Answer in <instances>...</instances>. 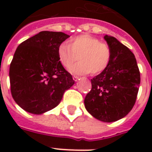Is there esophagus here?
I'll return each instance as SVG.
<instances>
[{
	"instance_id": "obj_1",
	"label": "esophagus",
	"mask_w": 152,
	"mask_h": 152,
	"mask_svg": "<svg viewBox=\"0 0 152 152\" xmlns=\"http://www.w3.org/2000/svg\"><path fill=\"white\" fill-rule=\"evenodd\" d=\"M73 80H74L75 81H78V80H80V77H79V76H73Z\"/></svg>"
}]
</instances>
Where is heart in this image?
<instances>
[{"mask_svg":"<svg viewBox=\"0 0 152 152\" xmlns=\"http://www.w3.org/2000/svg\"><path fill=\"white\" fill-rule=\"evenodd\" d=\"M80 62L70 68V72L76 75L91 72L97 75L107 67L111 60V50L98 38L85 34L72 38L69 45L62 43L58 48V58L61 65L69 68L77 60Z\"/></svg>","mask_w":152,"mask_h":152,"instance_id":"obj_1","label":"heart"}]
</instances>
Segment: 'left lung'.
I'll return each instance as SVG.
<instances>
[{"label": "left lung", "instance_id": "1", "mask_svg": "<svg viewBox=\"0 0 152 152\" xmlns=\"http://www.w3.org/2000/svg\"><path fill=\"white\" fill-rule=\"evenodd\" d=\"M111 60L102 72L91 79L85 99L87 112L102 122H114L130 112L137 99L140 72L134 54L116 38L106 35Z\"/></svg>", "mask_w": 152, "mask_h": 152}]
</instances>
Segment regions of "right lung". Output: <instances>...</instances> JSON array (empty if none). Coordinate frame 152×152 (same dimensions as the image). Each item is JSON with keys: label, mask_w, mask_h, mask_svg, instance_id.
<instances>
[{"label": "right lung", "mask_w": 152, "mask_h": 152, "mask_svg": "<svg viewBox=\"0 0 152 152\" xmlns=\"http://www.w3.org/2000/svg\"><path fill=\"white\" fill-rule=\"evenodd\" d=\"M68 37L61 31H43L17 48L10 66V89L26 112L41 115L52 110L75 84L58 58V48Z\"/></svg>", "instance_id": "1"}]
</instances>
